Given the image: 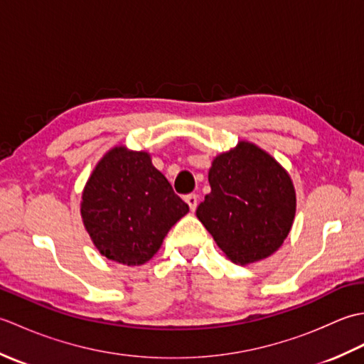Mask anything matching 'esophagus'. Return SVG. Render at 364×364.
Wrapping results in <instances>:
<instances>
[{
  "label": "esophagus",
  "mask_w": 364,
  "mask_h": 364,
  "mask_svg": "<svg viewBox=\"0 0 364 364\" xmlns=\"http://www.w3.org/2000/svg\"><path fill=\"white\" fill-rule=\"evenodd\" d=\"M184 200H186V203L189 205V208H191V211L194 213L196 210H197V205H198V200H197V196L196 194H189V196H186L184 197Z\"/></svg>",
  "instance_id": "obj_1"
}]
</instances>
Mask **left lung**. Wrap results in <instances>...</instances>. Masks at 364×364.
<instances>
[{
	"label": "left lung",
	"mask_w": 364,
	"mask_h": 364,
	"mask_svg": "<svg viewBox=\"0 0 364 364\" xmlns=\"http://www.w3.org/2000/svg\"><path fill=\"white\" fill-rule=\"evenodd\" d=\"M211 192L197 218L219 249L236 264L269 258L284 242L296 215V189L274 156L252 142L213 159L208 172Z\"/></svg>",
	"instance_id": "1"
}]
</instances>
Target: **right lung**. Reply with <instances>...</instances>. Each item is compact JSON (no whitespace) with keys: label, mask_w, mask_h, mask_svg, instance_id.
I'll list each match as a JSON object with an SVG mask.
<instances>
[{"label":"right lung","mask_w":364,"mask_h":364,"mask_svg":"<svg viewBox=\"0 0 364 364\" xmlns=\"http://www.w3.org/2000/svg\"><path fill=\"white\" fill-rule=\"evenodd\" d=\"M189 213L146 151L117 145L97 162L81 197V218L105 258L141 266Z\"/></svg>","instance_id":"obj_1"}]
</instances>
